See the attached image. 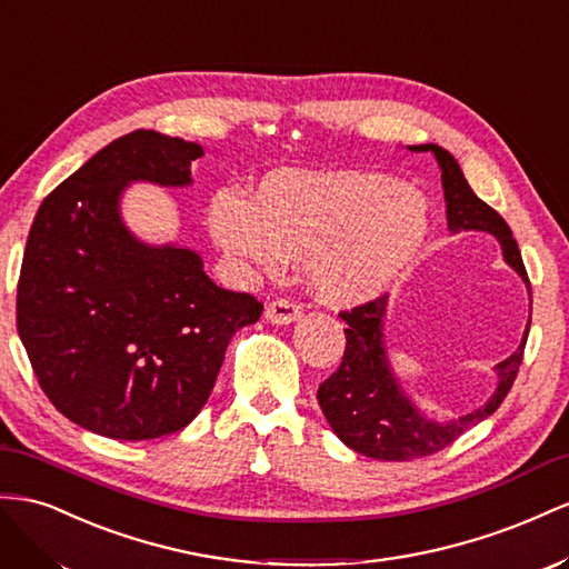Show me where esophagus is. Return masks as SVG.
Returning <instances> with one entry per match:
<instances>
[{"label":"esophagus","instance_id":"esophagus-1","mask_svg":"<svg viewBox=\"0 0 569 569\" xmlns=\"http://www.w3.org/2000/svg\"><path fill=\"white\" fill-rule=\"evenodd\" d=\"M264 317L271 323H279V327H286V323L298 321L302 317V310H300L296 302H290V300H273V302L267 305Z\"/></svg>","mask_w":569,"mask_h":569}]
</instances>
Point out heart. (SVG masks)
I'll list each match as a JSON object with an SVG mask.
<instances>
[{"instance_id":"b5f03b06","label":"heart","mask_w":569,"mask_h":569,"mask_svg":"<svg viewBox=\"0 0 569 569\" xmlns=\"http://www.w3.org/2000/svg\"><path fill=\"white\" fill-rule=\"evenodd\" d=\"M207 223L240 269L273 273L283 254L305 259L315 293L331 305L381 296L429 238V202L381 173L279 171L254 198L223 188Z\"/></svg>"}]
</instances>
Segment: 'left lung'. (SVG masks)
Returning a JSON list of instances; mask_svg holds the SVG:
<instances>
[{"mask_svg":"<svg viewBox=\"0 0 569 569\" xmlns=\"http://www.w3.org/2000/svg\"><path fill=\"white\" fill-rule=\"evenodd\" d=\"M410 150L431 152L441 167L448 229L452 233L486 231L496 236L502 248V259L522 276L529 288V276L510 226L496 209L477 198L456 157L438 144H410ZM386 305L388 298L381 296L360 307H352L350 312H340L348 323L343 362L319 386L317 400L333 433L348 448L362 452L367 458L400 462L443 450L467 429L477 427L479 421L500 408V402L506 400L515 383L519 365H522L531 317L527 321L522 343L508 360L496 365L498 386L486 405L458 419L433 421L415 408V402L405 396L402 386L391 371L383 340Z\"/></svg>","mask_w":569,"mask_h":569,"instance_id":"left-lung-1","label":"left lung"}]
</instances>
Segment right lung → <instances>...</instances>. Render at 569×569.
Returning a JSON list of instances; mask_svg holds the SVG:
<instances>
[{
    "mask_svg": "<svg viewBox=\"0 0 569 569\" xmlns=\"http://www.w3.org/2000/svg\"><path fill=\"white\" fill-rule=\"evenodd\" d=\"M198 142L133 131L42 200L30 226L16 327L44 396L119 441L181 431L212 393L226 348L262 302L219 288L188 248L126 229L128 183L190 186Z\"/></svg>",
    "mask_w": 569,
    "mask_h": 569,
    "instance_id": "1",
    "label": "right lung"
}]
</instances>
